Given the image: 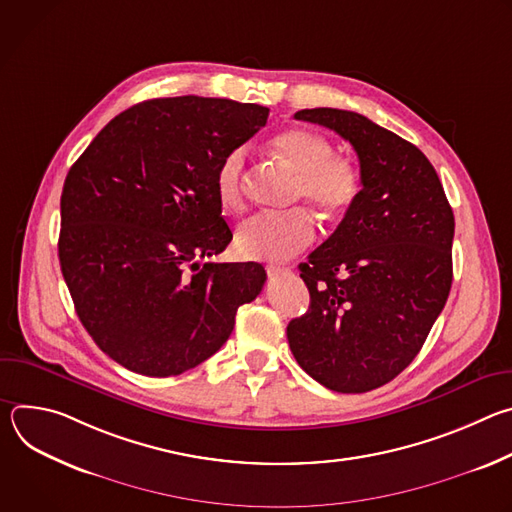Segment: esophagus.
<instances>
[{"mask_svg":"<svg viewBox=\"0 0 512 512\" xmlns=\"http://www.w3.org/2000/svg\"><path fill=\"white\" fill-rule=\"evenodd\" d=\"M289 273H291V269H287V267H277V265L267 267L269 277H279V275H289Z\"/></svg>","mask_w":512,"mask_h":512,"instance_id":"1","label":"esophagus"}]
</instances>
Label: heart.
I'll use <instances>...</instances> for the list:
<instances>
[{"label":"heart","instance_id":"1","mask_svg":"<svg viewBox=\"0 0 512 512\" xmlns=\"http://www.w3.org/2000/svg\"><path fill=\"white\" fill-rule=\"evenodd\" d=\"M273 150L300 172L296 200H310L326 218L344 216L358 200L362 180L354 164L334 156V145L308 129H285L271 139ZM247 148L229 150L214 172V188L221 204L239 210L245 202ZM316 221L308 208L257 212L239 227L237 249L247 259L283 261L310 247Z\"/></svg>","mask_w":512,"mask_h":512}]
</instances>
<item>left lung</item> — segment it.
Segmentation results:
<instances>
[{"label":"left lung","instance_id":"obj_1","mask_svg":"<svg viewBox=\"0 0 512 512\" xmlns=\"http://www.w3.org/2000/svg\"><path fill=\"white\" fill-rule=\"evenodd\" d=\"M294 117L350 141L362 190L300 263L310 308L287 324V342L320 385L367 393L409 367L446 306L454 212L429 160L397 133L330 107Z\"/></svg>","mask_w":512,"mask_h":512}]
</instances>
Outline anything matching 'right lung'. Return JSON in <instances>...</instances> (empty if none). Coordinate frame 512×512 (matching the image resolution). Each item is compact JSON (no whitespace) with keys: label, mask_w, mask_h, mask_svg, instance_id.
I'll return each mask as SVG.
<instances>
[{"label":"right lung","mask_w":512,"mask_h":512,"mask_svg":"<svg viewBox=\"0 0 512 512\" xmlns=\"http://www.w3.org/2000/svg\"><path fill=\"white\" fill-rule=\"evenodd\" d=\"M267 117V107L231 99L143 101L111 119L68 170L60 269L83 326L121 367L145 377L194 369L259 296L261 263L208 259L233 239L216 166Z\"/></svg>","instance_id":"obj_1"}]
</instances>
